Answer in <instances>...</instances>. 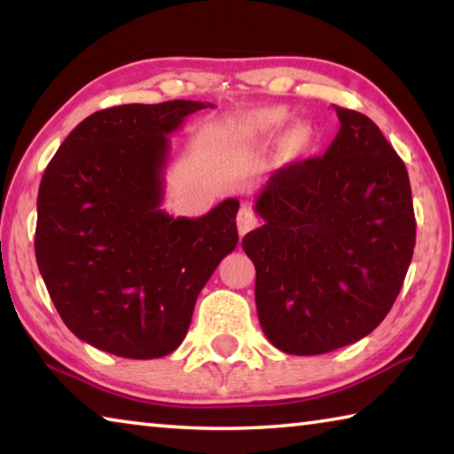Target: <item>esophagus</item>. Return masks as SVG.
I'll return each instance as SVG.
<instances>
[{
    "instance_id": "obj_1",
    "label": "esophagus",
    "mask_w": 454,
    "mask_h": 454,
    "mask_svg": "<svg viewBox=\"0 0 454 454\" xmlns=\"http://www.w3.org/2000/svg\"><path fill=\"white\" fill-rule=\"evenodd\" d=\"M238 232H240V236H244L246 232H250L252 228L258 226V216L256 212L248 208V206H244V208H240V212H238Z\"/></svg>"
}]
</instances>
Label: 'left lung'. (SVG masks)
<instances>
[{
    "mask_svg": "<svg viewBox=\"0 0 454 454\" xmlns=\"http://www.w3.org/2000/svg\"><path fill=\"white\" fill-rule=\"evenodd\" d=\"M325 156L292 162L254 198L264 224L244 236L256 310L276 348L325 355L371 334L412 260L409 172L371 118L336 106Z\"/></svg>",
    "mask_w": 454,
    "mask_h": 454,
    "instance_id": "1",
    "label": "left lung"
}]
</instances>
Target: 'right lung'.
<instances>
[{"label":"right lung","instance_id":"1","mask_svg":"<svg viewBox=\"0 0 454 454\" xmlns=\"http://www.w3.org/2000/svg\"><path fill=\"white\" fill-rule=\"evenodd\" d=\"M208 102L126 104L66 137L37 194L35 260L66 326L110 355L160 358L238 244L236 198L200 218L162 210L170 137Z\"/></svg>","mask_w":454,"mask_h":454}]
</instances>
